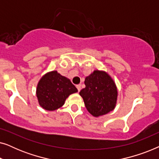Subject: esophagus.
I'll list each match as a JSON object with an SVG mask.
<instances>
[{
  "instance_id": "1",
  "label": "esophagus",
  "mask_w": 159,
  "mask_h": 159,
  "mask_svg": "<svg viewBox=\"0 0 159 159\" xmlns=\"http://www.w3.org/2000/svg\"><path fill=\"white\" fill-rule=\"evenodd\" d=\"M76 88H77L78 92H80V90H81V84H77V85H76Z\"/></svg>"
}]
</instances>
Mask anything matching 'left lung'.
<instances>
[{
    "mask_svg": "<svg viewBox=\"0 0 159 159\" xmlns=\"http://www.w3.org/2000/svg\"><path fill=\"white\" fill-rule=\"evenodd\" d=\"M85 88L80 92L87 110L98 117L114 109L118 91L111 76L104 71L95 70L84 80Z\"/></svg>",
    "mask_w": 159,
    "mask_h": 159,
    "instance_id": "8db88e82",
    "label": "left lung"
}]
</instances>
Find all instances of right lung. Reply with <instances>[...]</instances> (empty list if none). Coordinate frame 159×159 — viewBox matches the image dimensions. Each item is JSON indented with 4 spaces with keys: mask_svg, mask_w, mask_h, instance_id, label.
<instances>
[{
    "mask_svg": "<svg viewBox=\"0 0 159 159\" xmlns=\"http://www.w3.org/2000/svg\"><path fill=\"white\" fill-rule=\"evenodd\" d=\"M77 91L70 80L57 71H52L41 77L37 86L36 95L41 107L51 111L61 107L67 98Z\"/></svg>",
    "mask_w": 159,
    "mask_h": 159,
    "instance_id": "right-lung-1",
    "label": "right lung"
}]
</instances>
